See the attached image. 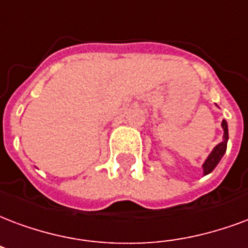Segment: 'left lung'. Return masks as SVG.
Wrapping results in <instances>:
<instances>
[{
  "mask_svg": "<svg viewBox=\"0 0 248 248\" xmlns=\"http://www.w3.org/2000/svg\"><path fill=\"white\" fill-rule=\"evenodd\" d=\"M222 129H223V142L217 144V146L214 147V150L212 151V154L208 156V159L205 160V163H203V166H202L203 175H208V173H210V172L217 167V164L219 163L222 156H223V154L226 152L229 131H227V124L225 119L222 121Z\"/></svg>",
  "mask_w": 248,
  "mask_h": 248,
  "instance_id": "obj_1",
  "label": "left lung"
}]
</instances>
